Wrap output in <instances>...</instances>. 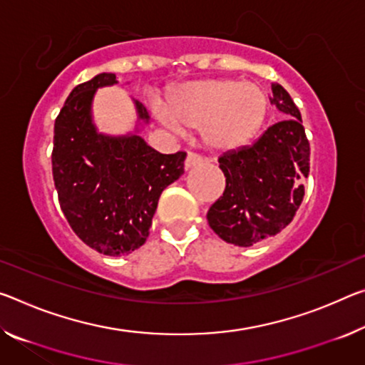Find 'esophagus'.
<instances>
[{"mask_svg": "<svg viewBox=\"0 0 365 365\" xmlns=\"http://www.w3.org/2000/svg\"><path fill=\"white\" fill-rule=\"evenodd\" d=\"M201 162H203V158H201L200 154H195V153H188L187 159H185V169H193V167L200 165Z\"/></svg>", "mask_w": 365, "mask_h": 365, "instance_id": "1", "label": "esophagus"}]
</instances>
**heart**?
<instances>
[{"label": "heart", "instance_id": "obj_1", "mask_svg": "<svg viewBox=\"0 0 365 365\" xmlns=\"http://www.w3.org/2000/svg\"><path fill=\"white\" fill-rule=\"evenodd\" d=\"M268 101L257 84L237 79H205L182 86L158 117L170 131L201 130L211 149L221 153L247 146L262 128Z\"/></svg>", "mask_w": 365, "mask_h": 365}]
</instances>
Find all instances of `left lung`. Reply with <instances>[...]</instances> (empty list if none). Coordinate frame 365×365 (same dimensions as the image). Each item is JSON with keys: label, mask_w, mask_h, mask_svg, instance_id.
Segmentation results:
<instances>
[{"label": "left lung", "mask_w": 365, "mask_h": 365, "mask_svg": "<svg viewBox=\"0 0 365 365\" xmlns=\"http://www.w3.org/2000/svg\"><path fill=\"white\" fill-rule=\"evenodd\" d=\"M271 103L286 118L250 146L219 158L225 190L206 214L214 232L239 247L258 244L289 225L310 170V144L299 108L281 84H271Z\"/></svg>", "instance_id": "8db88e82"}]
</instances>
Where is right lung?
Listing matches in <instances>:
<instances>
[{
  "instance_id": "right-lung-1",
  "label": "right lung",
  "mask_w": 365,
  "mask_h": 365,
  "mask_svg": "<svg viewBox=\"0 0 365 365\" xmlns=\"http://www.w3.org/2000/svg\"><path fill=\"white\" fill-rule=\"evenodd\" d=\"M118 84L101 73L76 86L55 120L53 170L61 211L86 245L108 257L128 255L149 235L164 188L180 178L187 153L160 154L138 135L149 123L140 101L135 131L110 136L97 131L92 101L97 89Z\"/></svg>"
}]
</instances>
